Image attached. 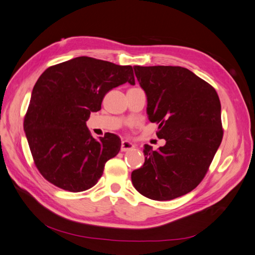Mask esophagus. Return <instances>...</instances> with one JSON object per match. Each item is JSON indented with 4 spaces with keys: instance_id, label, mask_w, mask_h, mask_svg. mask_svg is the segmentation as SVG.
<instances>
[{
    "instance_id": "1",
    "label": "esophagus",
    "mask_w": 255,
    "mask_h": 255,
    "mask_svg": "<svg viewBox=\"0 0 255 255\" xmlns=\"http://www.w3.org/2000/svg\"><path fill=\"white\" fill-rule=\"evenodd\" d=\"M135 148V145L130 142V141H128V140H123L122 142H121V151L122 152H126V151H129V150H132V149H134Z\"/></svg>"
}]
</instances>
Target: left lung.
<instances>
[{
	"label": "left lung",
	"instance_id": "1",
	"mask_svg": "<svg viewBox=\"0 0 255 255\" xmlns=\"http://www.w3.org/2000/svg\"><path fill=\"white\" fill-rule=\"evenodd\" d=\"M144 90L151 122L166 144H144V163L132 172L142 196L167 201L195 189L205 176L222 140L221 104L215 88L177 66H134Z\"/></svg>",
	"mask_w": 255,
	"mask_h": 255
}]
</instances>
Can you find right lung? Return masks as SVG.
<instances>
[{"label":"right lung","instance_id":"obj_1","mask_svg":"<svg viewBox=\"0 0 255 255\" xmlns=\"http://www.w3.org/2000/svg\"><path fill=\"white\" fill-rule=\"evenodd\" d=\"M135 85L133 68L87 56L49 67L36 82L24 117L34 163L45 180L71 192L95 186L105 163L120 151L112 133L97 140L86 126L105 95Z\"/></svg>","mask_w":255,"mask_h":255}]
</instances>
